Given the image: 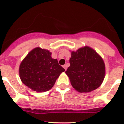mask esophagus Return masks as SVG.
<instances>
[{"instance_id":"esophagus-1","label":"esophagus","mask_w":124,"mask_h":124,"mask_svg":"<svg viewBox=\"0 0 124 124\" xmlns=\"http://www.w3.org/2000/svg\"><path fill=\"white\" fill-rule=\"evenodd\" d=\"M63 68H64V70H67V65H66V64H64V65H63Z\"/></svg>"}]
</instances>
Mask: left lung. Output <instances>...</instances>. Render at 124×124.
Wrapping results in <instances>:
<instances>
[{"mask_svg":"<svg viewBox=\"0 0 124 124\" xmlns=\"http://www.w3.org/2000/svg\"><path fill=\"white\" fill-rule=\"evenodd\" d=\"M70 63L65 73L76 90L88 93L101 86L105 76V64L93 49L85 46L72 51Z\"/></svg>","mask_w":124,"mask_h":124,"instance_id":"1","label":"left lung"}]
</instances>
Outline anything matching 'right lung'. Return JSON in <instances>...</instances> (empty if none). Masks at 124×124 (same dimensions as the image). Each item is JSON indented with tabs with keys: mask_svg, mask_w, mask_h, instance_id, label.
<instances>
[{
	"mask_svg": "<svg viewBox=\"0 0 124 124\" xmlns=\"http://www.w3.org/2000/svg\"><path fill=\"white\" fill-rule=\"evenodd\" d=\"M64 71L58 60L51 58V53L48 50L36 48L22 61L19 74L25 86L42 93L51 89L60 74Z\"/></svg>",
	"mask_w": 124,
	"mask_h": 124,
	"instance_id": "1",
	"label": "right lung"
}]
</instances>
